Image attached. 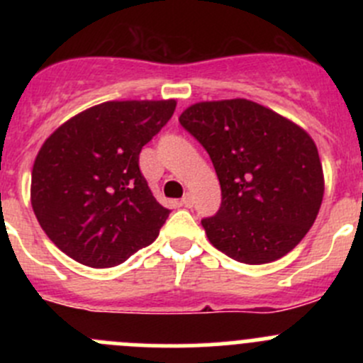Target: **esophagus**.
I'll list each match as a JSON object with an SVG mask.
<instances>
[{
  "label": "esophagus",
  "mask_w": 363,
  "mask_h": 363,
  "mask_svg": "<svg viewBox=\"0 0 363 363\" xmlns=\"http://www.w3.org/2000/svg\"><path fill=\"white\" fill-rule=\"evenodd\" d=\"M181 205L182 207H188V208L193 207V196L189 195V193H186V195L181 199Z\"/></svg>",
  "instance_id": "1"
}]
</instances>
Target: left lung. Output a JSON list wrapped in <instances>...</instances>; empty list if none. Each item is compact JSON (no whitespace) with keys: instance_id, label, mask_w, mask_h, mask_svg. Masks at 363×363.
Returning a JSON list of instances; mask_svg holds the SVG:
<instances>
[{"instance_id":"1","label":"left lung","mask_w":363,"mask_h":363,"mask_svg":"<svg viewBox=\"0 0 363 363\" xmlns=\"http://www.w3.org/2000/svg\"><path fill=\"white\" fill-rule=\"evenodd\" d=\"M179 123L203 145L221 184V207L202 219L212 246L250 265L294 250L323 200V168L313 138L244 98L195 104Z\"/></svg>"}]
</instances>
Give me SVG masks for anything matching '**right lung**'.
Masks as SVG:
<instances>
[{
	"mask_svg": "<svg viewBox=\"0 0 363 363\" xmlns=\"http://www.w3.org/2000/svg\"><path fill=\"white\" fill-rule=\"evenodd\" d=\"M175 100L105 101L45 140L33 164L31 205L43 232L82 265L105 269L155 242L170 211L138 167Z\"/></svg>",
	"mask_w": 363,
	"mask_h": 363,
	"instance_id": "obj_1",
	"label": "right lung"
}]
</instances>
